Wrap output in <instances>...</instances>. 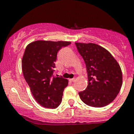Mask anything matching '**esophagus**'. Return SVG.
Returning a JSON list of instances; mask_svg holds the SVG:
<instances>
[{
    "label": "esophagus",
    "mask_w": 134,
    "mask_h": 134,
    "mask_svg": "<svg viewBox=\"0 0 134 134\" xmlns=\"http://www.w3.org/2000/svg\"><path fill=\"white\" fill-rule=\"evenodd\" d=\"M69 81L70 82H75V78L70 79L69 80Z\"/></svg>",
    "instance_id": "obj_1"
}]
</instances>
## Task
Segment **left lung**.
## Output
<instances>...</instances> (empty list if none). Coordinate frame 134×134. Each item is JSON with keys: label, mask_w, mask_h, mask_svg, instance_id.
I'll return each mask as SVG.
<instances>
[{"label": "left lung", "mask_w": 134, "mask_h": 134, "mask_svg": "<svg viewBox=\"0 0 134 134\" xmlns=\"http://www.w3.org/2000/svg\"><path fill=\"white\" fill-rule=\"evenodd\" d=\"M85 61L88 75V86L79 92L88 106L100 108L109 104L119 93L122 85L120 65L108 50L95 44L75 43Z\"/></svg>", "instance_id": "obj_1"}]
</instances>
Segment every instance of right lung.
<instances>
[{"label":"right lung","instance_id":"1","mask_svg":"<svg viewBox=\"0 0 134 134\" xmlns=\"http://www.w3.org/2000/svg\"><path fill=\"white\" fill-rule=\"evenodd\" d=\"M70 44V42L38 40L26 47L22 61L24 77L34 98L45 108L54 109L62 100L68 81L53 75L57 52Z\"/></svg>","mask_w":134,"mask_h":134}]
</instances>
